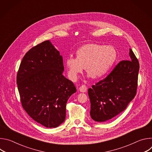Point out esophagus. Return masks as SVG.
Returning a JSON list of instances; mask_svg holds the SVG:
<instances>
[{
  "mask_svg": "<svg viewBox=\"0 0 152 152\" xmlns=\"http://www.w3.org/2000/svg\"><path fill=\"white\" fill-rule=\"evenodd\" d=\"M86 90H87V87H86V86L85 85H82L79 87V90L80 92L85 93L86 91Z\"/></svg>",
  "mask_w": 152,
  "mask_h": 152,
  "instance_id": "34e87169",
  "label": "esophagus"
}]
</instances>
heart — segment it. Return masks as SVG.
Returning <instances> with one entry per match:
<instances>
[{"mask_svg":"<svg viewBox=\"0 0 152 152\" xmlns=\"http://www.w3.org/2000/svg\"><path fill=\"white\" fill-rule=\"evenodd\" d=\"M117 52L111 46L97 44L86 45L76 52V58L70 56L66 60L67 74L71 80H76L86 69V73L94 79L103 77L113 66Z\"/></svg>","mask_w":152,"mask_h":152,"instance_id":"1","label":"heart"}]
</instances>
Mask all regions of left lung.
I'll use <instances>...</instances> for the list:
<instances>
[{
  "label": "left lung",
  "mask_w": 152,
  "mask_h": 152,
  "mask_svg": "<svg viewBox=\"0 0 152 152\" xmlns=\"http://www.w3.org/2000/svg\"><path fill=\"white\" fill-rule=\"evenodd\" d=\"M129 60L118 62L114 70L88 90L90 115L96 121L110 120L122 113L137 94L140 65L131 49Z\"/></svg>",
  "instance_id": "obj_1"
}]
</instances>
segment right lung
Returning a JSON list of instances; mask_svg holds the SVG:
<instances>
[{"label":"right lung","instance_id":"add662e5","mask_svg":"<svg viewBox=\"0 0 152 152\" xmlns=\"http://www.w3.org/2000/svg\"><path fill=\"white\" fill-rule=\"evenodd\" d=\"M63 59L49 40L31 48L24 56L17 75L21 105L35 121L56 127L66 115V103L76 91L63 74Z\"/></svg>","mask_w":152,"mask_h":152}]
</instances>
